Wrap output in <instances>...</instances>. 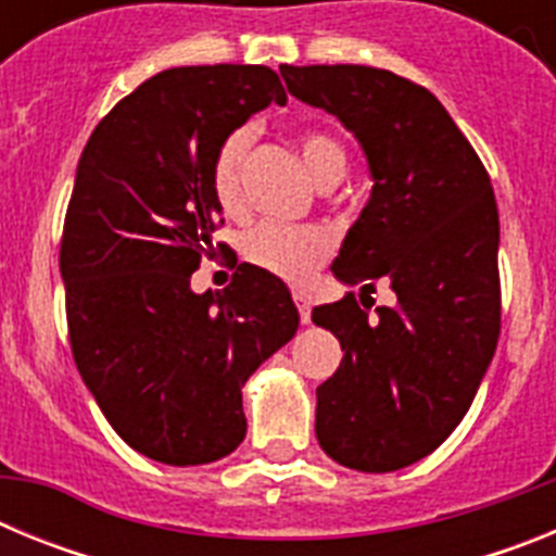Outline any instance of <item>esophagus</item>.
<instances>
[{"mask_svg": "<svg viewBox=\"0 0 556 556\" xmlns=\"http://www.w3.org/2000/svg\"><path fill=\"white\" fill-rule=\"evenodd\" d=\"M294 303H298V312H301V323L308 326V323H312V306H308L306 294L294 292Z\"/></svg>", "mask_w": 556, "mask_h": 556, "instance_id": "esophagus-1", "label": "esophagus"}]
</instances>
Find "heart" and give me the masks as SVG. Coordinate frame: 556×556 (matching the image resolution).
<instances>
[{
  "label": "heart",
  "mask_w": 556,
  "mask_h": 556,
  "mask_svg": "<svg viewBox=\"0 0 556 556\" xmlns=\"http://www.w3.org/2000/svg\"><path fill=\"white\" fill-rule=\"evenodd\" d=\"M250 130H233L219 144L211 164V191L219 208L230 217L242 214V164L250 150ZM303 164L317 186L337 184L345 175V150L326 130H306L298 139ZM331 236L314 225L262 223L248 230L242 239V255L255 267L278 275L283 281L301 283L331 255Z\"/></svg>",
  "instance_id": "b5f03b06"
}]
</instances>
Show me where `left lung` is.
Wrapping results in <instances>:
<instances>
[{
	"label": "left lung",
	"instance_id": "left-lung-1",
	"mask_svg": "<svg viewBox=\"0 0 556 556\" xmlns=\"http://www.w3.org/2000/svg\"><path fill=\"white\" fill-rule=\"evenodd\" d=\"M281 77L289 94L337 116L370 166V200L331 273L363 302L390 282L396 303L370 315L348 292L312 312L345 351L317 387L314 431L339 465L390 473L445 443L493 362L498 205L488 169L429 88L353 63H283Z\"/></svg>",
	"mask_w": 556,
	"mask_h": 556
}]
</instances>
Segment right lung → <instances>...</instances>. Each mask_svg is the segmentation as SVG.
<instances>
[{
  "mask_svg": "<svg viewBox=\"0 0 556 556\" xmlns=\"http://www.w3.org/2000/svg\"><path fill=\"white\" fill-rule=\"evenodd\" d=\"M283 105L269 66H180L141 83L94 127L61 239L68 342L113 431L164 465H205L244 440L242 387L298 331L275 275L239 264L191 292L223 208L211 164L236 127Z\"/></svg>",
  "mask_w": 556,
  "mask_h": 556,
  "instance_id": "right-lung-1",
  "label": "right lung"
}]
</instances>
